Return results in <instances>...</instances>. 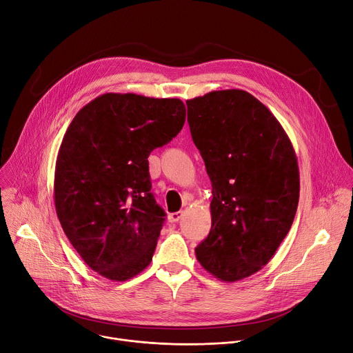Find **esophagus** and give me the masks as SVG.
<instances>
[{
	"label": "esophagus",
	"instance_id": "1",
	"mask_svg": "<svg viewBox=\"0 0 353 353\" xmlns=\"http://www.w3.org/2000/svg\"><path fill=\"white\" fill-rule=\"evenodd\" d=\"M183 217V211H177V213L169 214V221L170 223H177Z\"/></svg>",
	"mask_w": 353,
	"mask_h": 353
}]
</instances>
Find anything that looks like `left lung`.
I'll list each match as a JSON object with an SVG mask.
<instances>
[{
  "label": "left lung",
  "instance_id": "obj_1",
  "mask_svg": "<svg viewBox=\"0 0 353 353\" xmlns=\"http://www.w3.org/2000/svg\"><path fill=\"white\" fill-rule=\"evenodd\" d=\"M185 103L213 187L211 230L196 256L234 283L267 265L287 237L299 200L296 154L276 117L245 90H213Z\"/></svg>",
  "mask_w": 353,
  "mask_h": 353
}]
</instances>
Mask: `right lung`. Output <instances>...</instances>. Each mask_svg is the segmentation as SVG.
Masks as SVG:
<instances>
[{
    "mask_svg": "<svg viewBox=\"0 0 353 353\" xmlns=\"http://www.w3.org/2000/svg\"><path fill=\"white\" fill-rule=\"evenodd\" d=\"M185 122L180 99L103 93L68 126L57 157L55 210L88 267L112 281L142 272L164 221L150 193L149 154Z\"/></svg>",
    "mask_w": 353,
    "mask_h": 353,
    "instance_id": "obj_1",
    "label": "right lung"
}]
</instances>
